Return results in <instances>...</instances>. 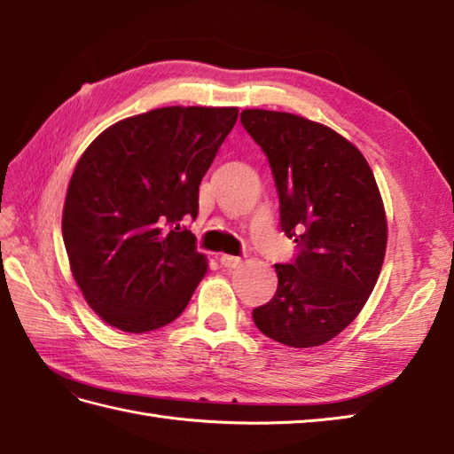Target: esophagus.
I'll list each match as a JSON object with an SVG mask.
<instances>
[{
    "label": "esophagus",
    "mask_w": 454,
    "mask_h": 454,
    "mask_svg": "<svg viewBox=\"0 0 454 454\" xmlns=\"http://www.w3.org/2000/svg\"><path fill=\"white\" fill-rule=\"evenodd\" d=\"M220 263H222V267L234 269V267H238V265H242V257H238V255H228V254H222V255H220Z\"/></svg>",
    "instance_id": "obj_1"
}]
</instances>
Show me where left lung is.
Returning <instances> with one entry per match:
<instances>
[{
    "label": "left lung",
    "mask_w": 454,
    "mask_h": 454,
    "mask_svg": "<svg viewBox=\"0 0 454 454\" xmlns=\"http://www.w3.org/2000/svg\"><path fill=\"white\" fill-rule=\"evenodd\" d=\"M242 124L269 160L281 228L301 246L275 265L277 293L254 310L259 332L306 349L349 325L380 275L388 222L379 185L359 148L301 114L244 109Z\"/></svg>",
    "instance_id": "8db88e82"
}]
</instances>
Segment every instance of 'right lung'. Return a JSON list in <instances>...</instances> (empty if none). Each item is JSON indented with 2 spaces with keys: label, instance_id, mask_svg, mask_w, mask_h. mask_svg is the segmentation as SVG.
<instances>
[{
  "label": "right lung",
  "instance_id": "add662e5",
  "mask_svg": "<svg viewBox=\"0 0 454 454\" xmlns=\"http://www.w3.org/2000/svg\"><path fill=\"white\" fill-rule=\"evenodd\" d=\"M238 107H173L105 129L75 163L62 236L75 285L105 324L144 333L185 310L208 259L195 234L199 185Z\"/></svg>",
  "mask_w": 454,
  "mask_h": 454
}]
</instances>
